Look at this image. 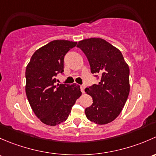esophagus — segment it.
<instances>
[{"instance_id": "34e87169", "label": "esophagus", "mask_w": 156, "mask_h": 156, "mask_svg": "<svg viewBox=\"0 0 156 156\" xmlns=\"http://www.w3.org/2000/svg\"><path fill=\"white\" fill-rule=\"evenodd\" d=\"M85 88H86V86H80V89H81L82 93H84L85 92Z\"/></svg>"}]
</instances>
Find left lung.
Wrapping results in <instances>:
<instances>
[{
	"mask_svg": "<svg viewBox=\"0 0 156 156\" xmlns=\"http://www.w3.org/2000/svg\"><path fill=\"white\" fill-rule=\"evenodd\" d=\"M76 46L86 54L91 73L101 76L98 84L85 89L93 100L85 110L86 117L98 125L111 122L121 113L129 94V67L119 49L102 38L83 40Z\"/></svg>",
	"mask_w": 156,
	"mask_h": 156,
	"instance_id": "1",
	"label": "left lung"
}]
</instances>
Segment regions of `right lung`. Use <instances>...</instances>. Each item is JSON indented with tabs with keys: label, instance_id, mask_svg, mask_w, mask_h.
Here are the masks:
<instances>
[{
	"label": "right lung",
	"instance_id": "right-lung-1",
	"mask_svg": "<svg viewBox=\"0 0 156 156\" xmlns=\"http://www.w3.org/2000/svg\"><path fill=\"white\" fill-rule=\"evenodd\" d=\"M76 42L52 41L32 55L25 70V92L35 115L44 124L55 126L66 121L82 94L80 86L55 85V76L64 71V57Z\"/></svg>",
	"mask_w": 156,
	"mask_h": 156
}]
</instances>
